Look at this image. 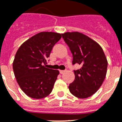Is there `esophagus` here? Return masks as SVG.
<instances>
[{"instance_id": "esophagus-1", "label": "esophagus", "mask_w": 122, "mask_h": 122, "mask_svg": "<svg viewBox=\"0 0 122 122\" xmlns=\"http://www.w3.org/2000/svg\"><path fill=\"white\" fill-rule=\"evenodd\" d=\"M65 72H66V71H64V70H60V71H59V72H60V74H63V73H64Z\"/></svg>"}]
</instances>
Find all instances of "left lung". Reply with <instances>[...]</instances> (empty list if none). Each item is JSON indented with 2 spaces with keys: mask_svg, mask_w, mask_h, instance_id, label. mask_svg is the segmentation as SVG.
Here are the masks:
<instances>
[{
  "mask_svg": "<svg viewBox=\"0 0 122 122\" xmlns=\"http://www.w3.org/2000/svg\"><path fill=\"white\" fill-rule=\"evenodd\" d=\"M62 36L72 54V64L82 66L74 71L75 79L69 84V91L80 99L91 97L101 87L106 76L108 62L105 53L96 41L82 33L66 32Z\"/></svg>",
  "mask_w": 122,
  "mask_h": 122,
  "instance_id": "left-lung-1",
  "label": "left lung"
}]
</instances>
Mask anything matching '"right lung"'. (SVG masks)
<instances>
[{
  "mask_svg": "<svg viewBox=\"0 0 122 122\" xmlns=\"http://www.w3.org/2000/svg\"><path fill=\"white\" fill-rule=\"evenodd\" d=\"M61 38L58 33H38L17 50L13 62L14 75L21 89L30 97L43 99L51 92L59 72L43 64Z\"/></svg>",
  "mask_w": 122,
  "mask_h": 122,
  "instance_id": "obj_1",
  "label": "right lung"
}]
</instances>
